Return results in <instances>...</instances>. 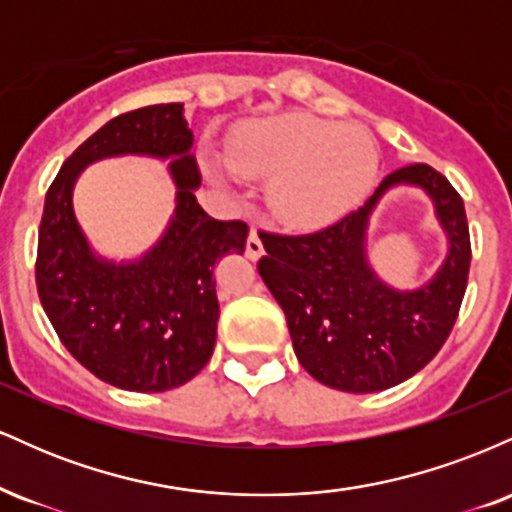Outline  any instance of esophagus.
<instances>
[{"label": "esophagus", "instance_id": "1", "mask_svg": "<svg viewBox=\"0 0 512 512\" xmlns=\"http://www.w3.org/2000/svg\"><path fill=\"white\" fill-rule=\"evenodd\" d=\"M245 255H248L250 260H260V257L264 255L262 240H260V231H257V228H250L248 243H245Z\"/></svg>", "mask_w": 512, "mask_h": 512}]
</instances>
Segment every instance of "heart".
Returning <instances> with one entry per match:
<instances>
[{
    "label": "heart",
    "mask_w": 512,
    "mask_h": 512,
    "mask_svg": "<svg viewBox=\"0 0 512 512\" xmlns=\"http://www.w3.org/2000/svg\"><path fill=\"white\" fill-rule=\"evenodd\" d=\"M228 163L243 178L274 180L276 216L313 228L361 204L378 175V149L361 127L286 113L240 125L228 139Z\"/></svg>",
    "instance_id": "heart-1"
}]
</instances>
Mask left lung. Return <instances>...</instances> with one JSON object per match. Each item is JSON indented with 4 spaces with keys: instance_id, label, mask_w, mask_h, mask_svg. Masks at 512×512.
<instances>
[{
    "instance_id": "obj_1",
    "label": "left lung",
    "mask_w": 512,
    "mask_h": 512,
    "mask_svg": "<svg viewBox=\"0 0 512 512\" xmlns=\"http://www.w3.org/2000/svg\"><path fill=\"white\" fill-rule=\"evenodd\" d=\"M399 181L437 202L451 240L444 267L424 290L399 294L369 272L365 226L377 199ZM257 272L284 310L301 366L344 392H375L419 373L450 337L467 291L472 243L460 192L426 163L390 173L363 207L303 236L260 233Z\"/></svg>"
}]
</instances>
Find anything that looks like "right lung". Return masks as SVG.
Instances as JSON below:
<instances>
[{"mask_svg":"<svg viewBox=\"0 0 512 512\" xmlns=\"http://www.w3.org/2000/svg\"><path fill=\"white\" fill-rule=\"evenodd\" d=\"M192 129L182 103L146 105L113 117L86 139L52 180L38 231L35 286L60 342L105 383L132 392L185 385L216 344L214 264L243 255L248 223L216 221L197 204L202 182L187 156ZM175 157L179 207L167 236L139 263L98 261L73 219L71 190L88 162L105 155Z\"/></svg>","mask_w":512,"mask_h":512,"instance_id":"add662e5","label":"right lung"}]
</instances>
